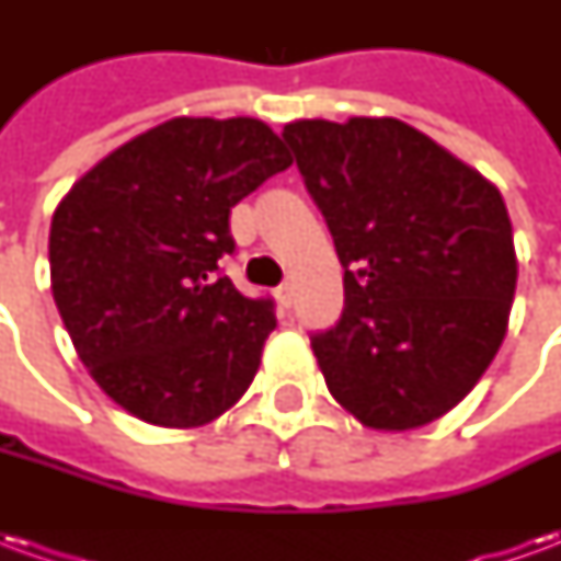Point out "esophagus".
<instances>
[{
	"label": "esophagus",
	"mask_w": 561,
	"mask_h": 561,
	"mask_svg": "<svg viewBox=\"0 0 561 561\" xmlns=\"http://www.w3.org/2000/svg\"><path fill=\"white\" fill-rule=\"evenodd\" d=\"M291 297H294L291 282H285V285H279V288H276V300H279V304L285 306V309L291 306Z\"/></svg>",
	"instance_id": "1"
}]
</instances>
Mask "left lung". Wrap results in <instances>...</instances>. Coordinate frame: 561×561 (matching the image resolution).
I'll return each mask as SVG.
<instances>
[{
	"mask_svg": "<svg viewBox=\"0 0 561 561\" xmlns=\"http://www.w3.org/2000/svg\"><path fill=\"white\" fill-rule=\"evenodd\" d=\"M345 267V309L312 333L328 390L373 430L450 412L493 364L517 288L499 188L400 119L282 131Z\"/></svg>",
	"mask_w": 561,
	"mask_h": 561,
	"instance_id": "obj_1",
	"label": "left lung"
}]
</instances>
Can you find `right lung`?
<instances>
[{
	"mask_svg": "<svg viewBox=\"0 0 561 561\" xmlns=\"http://www.w3.org/2000/svg\"><path fill=\"white\" fill-rule=\"evenodd\" d=\"M291 156L252 116H176L102 159L50 221V288L78 357L128 414L201 426L240 400L276 328L221 276L231 207Z\"/></svg>",
	"mask_w": 561,
	"mask_h": 561,
	"instance_id": "obj_1",
	"label": "right lung"
}]
</instances>
